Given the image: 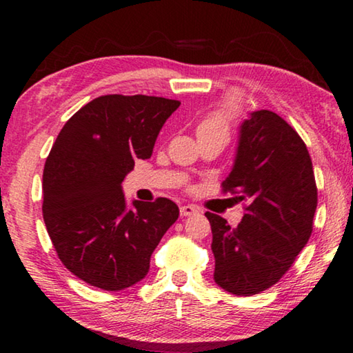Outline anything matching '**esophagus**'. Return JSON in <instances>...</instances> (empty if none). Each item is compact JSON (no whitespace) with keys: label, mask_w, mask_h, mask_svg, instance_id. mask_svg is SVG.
<instances>
[{"label":"esophagus","mask_w":353,"mask_h":353,"mask_svg":"<svg viewBox=\"0 0 353 353\" xmlns=\"http://www.w3.org/2000/svg\"><path fill=\"white\" fill-rule=\"evenodd\" d=\"M198 212H199V208L196 205H191V204L181 207V216H191V214H194Z\"/></svg>","instance_id":"1"}]
</instances>
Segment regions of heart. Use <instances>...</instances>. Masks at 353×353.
Here are the masks:
<instances>
[{"mask_svg":"<svg viewBox=\"0 0 353 353\" xmlns=\"http://www.w3.org/2000/svg\"><path fill=\"white\" fill-rule=\"evenodd\" d=\"M235 115V105L230 104L221 109L218 112L208 115L204 121L199 124L198 134H221V135H229L230 121Z\"/></svg>","mask_w":353,"mask_h":353,"instance_id":"b5f03b06","label":"heart"}]
</instances>
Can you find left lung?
Listing matches in <instances>:
<instances>
[{
	"label": "left lung",
	"instance_id": "obj_1",
	"mask_svg": "<svg viewBox=\"0 0 353 353\" xmlns=\"http://www.w3.org/2000/svg\"><path fill=\"white\" fill-rule=\"evenodd\" d=\"M223 185L249 205L235 229L205 213L213 279L230 294H259L282 279L312 235L318 190L305 143L277 113L250 112L238 128L234 166Z\"/></svg>",
	"mask_w": 353,
	"mask_h": 353
}]
</instances>
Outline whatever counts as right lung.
<instances>
[{"label": "right lung", "instance_id": "1", "mask_svg": "<svg viewBox=\"0 0 353 353\" xmlns=\"http://www.w3.org/2000/svg\"><path fill=\"white\" fill-rule=\"evenodd\" d=\"M179 101L107 94L90 101L57 135L43 170V219L59 259L105 291L146 277L149 261L179 218L174 202L132 199L121 182L146 160Z\"/></svg>", "mask_w": 353, "mask_h": 353}]
</instances>
